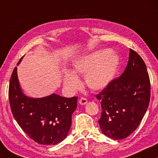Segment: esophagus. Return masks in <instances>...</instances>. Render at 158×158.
<instances>
[{
	"label": "esophagus",
	"instance_id": "esophagus-1",
	"mask_svg": "<svg viewBox=\"0 0 158 158\" xmlns=\"http://www.w3.org/2000/svg\"><path fill=\"white\" fill-rule=\"evenodd\" d=\"M79 103L81 104V105H84L87 103V99L85 98H81L79 100Z\"/></svg>",
	"mask_w": 158,
	"mask_h": 158
}]
</instances>
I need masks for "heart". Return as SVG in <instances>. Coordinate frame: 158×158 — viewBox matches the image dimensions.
I'll return each mask as SVG.
<instances>
[{
	"label": "heart",
	"instance_id": "heart-1",
	"mask_svg": "<svg viewBox=\"0 0 158 158\" xmlns=\"http://www.w3.org/2000/svg\"><path fill=\"white\" fill-rule=\"evenodd\" d=\"M118 64V57L109 50H99L79 58L73 64V73L65 75L64 86L71 91L81 85L76 75H85L87 85L93 90H101L108 85Z\"/></svg>",
	"mask_w": 158,
	"mask_h": 158
}]
</instances>
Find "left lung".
<instances>
[{"mask_svg": "<svg viewBox=\"0 0 158 158\" xmlns=\"http://www.w3.org/2000/svg\"><path fill=\"white\" fill-rule=\"evenodd\" d=\"M128 62L120 77L111 81L96 98L102 105L98 121L102 132L114 140L134 132L148 107L150 82L146 65L131 48Z\"/></svg>", "mask_w": 158, "mask_h": 158, "instance_id": "left-lung-1", "label": "left lung"}]
</instances>
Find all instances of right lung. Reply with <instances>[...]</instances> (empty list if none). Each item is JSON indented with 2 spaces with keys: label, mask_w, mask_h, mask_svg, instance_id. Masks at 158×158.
<instances>
[{
  "label": "right lung",
  "mask_w": 158,
  "mask_h": 158,
  "mask_svg": "<svg viewBox=\"0 0 158 158\" xmlns=\"http://www.w3.org/2000/svg\"><path fill=\"white\" fill-rule=\"evenodd\" d=\"M8 97L15 119L36 143L56 145L67 136L77 107V97L66 98L52 94L42 98H29L20 88L17 67L10 77Z\"/></svg>",
  "instance_id": "add662e5"
}]
</instances>
